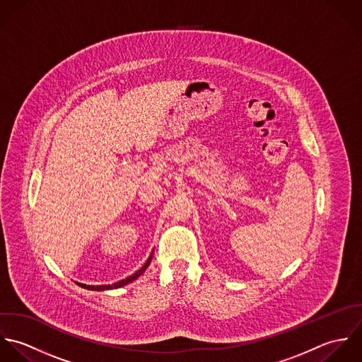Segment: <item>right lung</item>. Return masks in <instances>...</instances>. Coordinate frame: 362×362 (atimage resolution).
Returning <instances> with one entry per match:
<instances>
[{"instance_id": "1", "label": "right lung", "mask_w": 362, "mask_h": 362, "mask_svg": "<svg viewBox=\"0 0 362 362\" xmlns=\"http://www.w3.org/2000/svg\"><path fill=\"white\" fill-rule=\"evenodd\" d=\"M152 253L153 252H151V255H149V257H148V260L145 262L144 266L140 269V270H137L134 274H132L130 277H127V279H124V280H120V281H117V283H115V284H107V286H86V284H82V283H76L79 287H82V288L90 289V291H106V289H116L120 288V287H124L126 284H129V283H133L134 280H137L143 273H144L145 270H146V267L149 266V263H151V260H152Z\"/></svg>"}]
</instances>
